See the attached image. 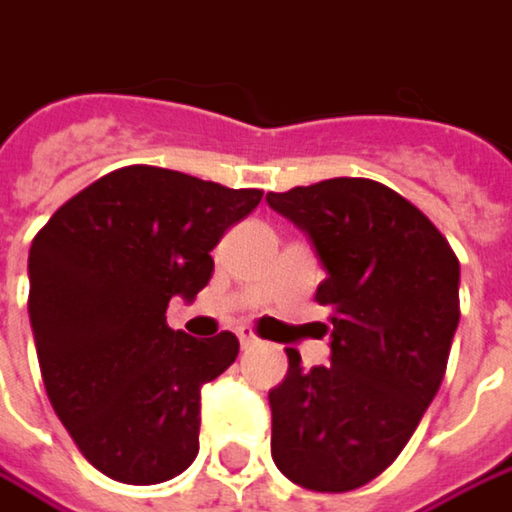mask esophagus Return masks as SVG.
Returning <instances> with one entry per match:
<instances>
[{
    "mask_svg": "<svg viewBox=\"0 0 512 512\" xmlns=\"http://www.w3.org/2000/svg\"><path fill=\"white\" fill-rule=\"evenodd\" d=\"M237 339H240V345L243 347H252L257 345V336L252 327H237Z\"/></svg>",
    "mask_w": 512,
    "mask_h": 512,
    "instance_id": "1",
    "label": "esophagus"
}]
</instances>
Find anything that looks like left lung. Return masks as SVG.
<instances>
[{
	"label": "left lung",
	"mask_w": 512,
	"mask_h": 512,
	"mask_svg": "<svg viewBox=\"0 0 512 512\" xmlns=\"http://www.w3.org/2000/svg\"><path fill=\"white\" fill-rule=\"evenodd\" d=\"M269 208L301 228L327 278L330 365L289 371L269 391L272 458L292 484L347 493L394 464L435 400L458 330L461 263L435 223L374 179H324Z\"/></svg>",
	"instance_id": "1"
}]
</instances>
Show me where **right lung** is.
I'll use <instances>...</instances> for the list:
<instances>
[{
    "instance_id": "1",
    "label": "right lung",
    "mask_w": 512,
    "mask_h": 512,
    "mask_svg": "<svg viewBox=\"0 0 512 512\" xmlns=\"http://www.w3.org/2000/svg\"><path fill=\"white\" fill-rule=\"evenodd\" d=\"M263 191L179 170H112L60 205L28 252V316L48 400L83 458L121 484H162L199 452V388L237 359L223 330L167 327Z\"/></svg>"
}]
</instances>
